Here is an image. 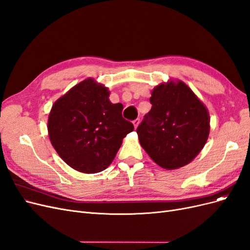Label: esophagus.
<instances>
[{
	"label": "esophagus",
	"instance_id": "34e87169",
	"mask_svg": "<svg viewBox=\"0 0 250 250\" xmlns=\"http://www.w3.org/2000/svg\"><path fill=\"white\" fill-rule=\"evenodd\" d=\"M139 124H140V119L139 118H136L135 120H133V125H134L135 128H137V126L139 125Z\"/></svg>",
	"mask_w": 250,
	"mask_h": 250
}]
</instances>
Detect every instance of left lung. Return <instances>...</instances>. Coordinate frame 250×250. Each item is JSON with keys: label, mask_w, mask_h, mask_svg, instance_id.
<instances>
[{"label": "left lung", "mask_w": 250, "mask_h": 250, "mask_svg": "<svg viewBox=\"0 0 250 250\" xmlns=\"http://www.w3.org/2000/svg\"><path fill=\"white\" fill-rule=\"evenodd\" d=\"M149 102L151 109L137 127L141 146L162 168L170 170L189 164L210 133L206 106L182 81L158 85Z\"/></svg>", "instance_id": "8db88e82"}]
</instances>
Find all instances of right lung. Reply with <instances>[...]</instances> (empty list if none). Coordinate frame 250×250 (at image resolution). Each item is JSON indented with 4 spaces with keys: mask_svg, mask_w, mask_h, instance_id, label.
Listing matches in <instances>:
<instances>
[{
    "mask_svg": "<svg viewBox=\"0 0 250 250\" xmlns=\"http://www.w3.org/2000/svg\"><path fill=\"white\" fill-rule=\"evenodd\" d=\"M108 88L86 79L55 102L47 131L52 146L71 168L83 173L104 170L123 139L134 130L123 117V104L109 101Z\"/></svg>",
    "mask_w": 250,
    "mask_h": 250,
    "instance_id": "1",
    "label": "right lung"
}]
</instances>
